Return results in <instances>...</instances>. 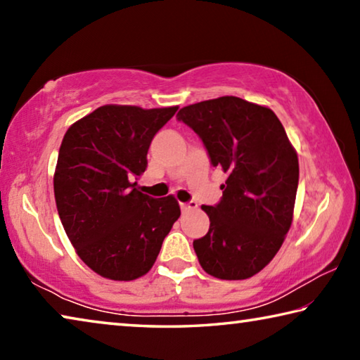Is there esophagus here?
Returning <instances> with one entry per match:
<instances>
[{"instance_id":"34e87169","label":"esophagus","mask_w":360,"mask_h":360,"mask_svg":"<svg viewBox=\"0 0 360 360\" xmlns=\"http://www.w3.org/2000/svg\"><path fill=\"white\" fill-rule=\"evenodd\" d=\"M179 206H181V210H182V212H187V211H191V210H197V208H198V205H197V202H188V203H181Z\"/></svg>"}]
</instances>
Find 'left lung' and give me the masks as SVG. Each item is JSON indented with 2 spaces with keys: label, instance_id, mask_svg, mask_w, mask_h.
<instances>
[{
  "label": "left lung",
  "instance_id": "8db88e82",
  "mask_svg": "<svg viewBox=\"0 0 360 360\" xmlns=\"http://www.w3.org/2000/svg\"><path fill=\"white\" fill-rule=\"evenodd\" d=\"M178 120L197 133L211 165L227 181L214 206H202L210 230L193 241L200 265L219 279H246L270 264L294 214L298 158L276 114L238 96L182 108Z\"/></svg>",
  "mask_w": 360,
  "mask_h": 360
}]
</instances>
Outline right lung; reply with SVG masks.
<instances>
[{"instance_id":"add662e5","label":"right lung","mask_w":360,"mask_h":360,"mask_svg":"<svg viewBox=\"0 0 360 360\" xmlns=\"http://www.w3.org/2000/svg\"><path fill=\"white\" fill-rule=\"evenodd\" d=\"M178 106L106 105L72 124L60 146L53 193L79 257L100 276L131 281L148 273L181 216L174 197L136 188L155 133Z\"/></svg>"}]
</instances>
